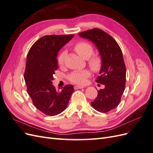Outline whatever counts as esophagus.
<instances>
[{"instance_id":"obj_1","label":"esophagus","mask_w":153,"mask_h":153,"mask_svg":"<svg viewBox=\"0 0 153 153\" xmlns=\"http://www.w3.org/2000/svg\"><path fill=\"white\" fill-rule=\"evenodd\" d=\"M84 86H81V85H75V89H83Z\"/></svg>"}]
</instances>
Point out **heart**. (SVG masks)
<instances>
[{
  "label": "heart",
  "instance_id": "1",
  "mask_svg": "<svg viewBox=\"0 0 153 153\" xmlns=\"http://www.w3.org/2000/svg\"><path fill=\"white\" fill-rule=\"evenodd\" d=\"M74 50L80 55L81 57L84 59H88V63L92 71L94 72H98L102 68L103 61L102 59L98 55H94V48L92 46L85 41H80L77 43ZM66 56V52L63 51L57 57V64L59 66H62L64 62V58ZM91 75V73L87 70L75 71L72 72L68 76L69 80L78 85H84L87 82V78Z\"/></svg>",
  "mask_w": 153,
  "mask_h": 153
}]
</instances>
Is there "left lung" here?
I'll use <instances>...</instances> for the list:
<instances>
[{
	"instance_id": "obj_1",
	"label": "left lung",
	"mask_w": 153,
	"mask_h": 153,
	"mask_svg": "<svg viewBox=\"0 0 153 153\" xmlns=\"http://www.w3.org/2000/svg\"><path fill=\"white\" fill-rule=\"evenodd\" d=\"M78 35L91 41L102 59L100 76L96 81L105 85V88L98 91L91 105L98 112L106 113L118 106L125 89L126 69L121 49L112 36L100 29L88 30Z\"/></svg>"
}]
</instances>
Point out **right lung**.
Here are the masks:
<instances>
[{
    "label": "right lung",
    "instance_id": "add662e5",
    "mask_svg": "<svg viewBox=\"0 0 153 153\" xmlns=\"http://www.w3.org/2000/svg\"><path fill=\"white\" fill-rule=\"evenodd\" d=\"M73 36H43L27 53L24 73L27 91L35 107L47 115L54 116L63 112L74 91L72 85H66L61 91H57L52 84L53 75L58 69V52Z\"/></svg>",
    "mask_w": 153,
    "mask_h": 153
}]
</instances>
